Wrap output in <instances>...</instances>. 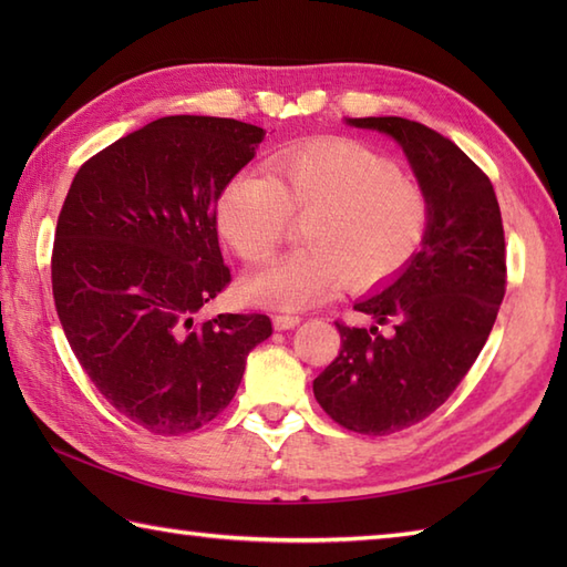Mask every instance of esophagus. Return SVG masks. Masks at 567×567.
<instances>
[{
    "instance_id": "obj_1",
    "label": "esophagus",
    "mask_w": 567,
    "mask_h": 567,
    "mask_svg": "<svg viewBox=\"0 0 567 567\" xmlns=\"http://www.w3.org/2000/svg\"><path fill=\"white\" fill-rule=\"evenodd\" d=\"M299 321H302V317H297V315H275V317H272V323H275L277 331L295 329Z\"/></svg>"
}]
</instances>
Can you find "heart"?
I'll use <instances>...</instances> for the list:
<instances>
[{"label":"heart","instance_id":"b5f03b06","mask_svg":"<svg viewBox=\"0 0 567 567\" xmlns=\"http://www.w3.org/2000/svg\"><path fill=\"white\" fill-rule=\"evenodd\" d=\"M295 221H307V248L246 282L260 305L307 309L346 285L368 292L392 282L424 246L431 202L388 155L336 136L280 151L268 175H234L216 202L226 244L252 265L275 256Z\"/></svg>","mask_w":567,"mask_h":567}]
</instances>
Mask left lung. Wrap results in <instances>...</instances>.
<instances>
[{
	"mask_svg": "<svg viewBox=\"0 0 567 567\" xmlns=\"http://www.w3.org/2000/svg\"><path fill=\"white\" fill-rule=\"evenodd\" d=\"M348 124L400 141L431 202L424 248L392 285L353 307L391 333L336 321L341 351L315 380L336 424L388 436L436 412L473 368L507 292V248L489 177L451 138L402 116Z\"/></svg>",
	"mask_w": 567,
	"mask_h": 567,
	"instance_id": "8db88e82",
	"label": "left lung"
}]
</instances>
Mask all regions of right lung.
<instances>
[{
	"instance_id": "obj_1",
	"label": "right lung",
	"mask_w": 567,
	"mask_h": 567,
	"mask_svg": "<svg viewBox=\"0 0 567 567\" xmlns=\"http://www.w3.org/2000/svg\"><path fill=\"white\" fill-rule=\"evenodd\" d=\"M265 138L219 116H163L84 161L58 216L51 282L68 343L118 414L161 436L219 416L265 315L202 309L231 282L216 202Z\"/></svg>"
}]
</instances>
